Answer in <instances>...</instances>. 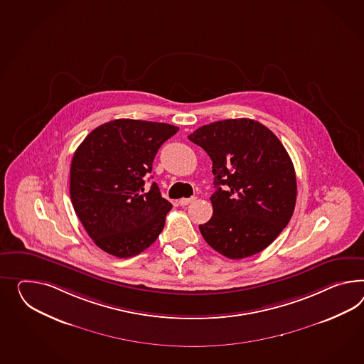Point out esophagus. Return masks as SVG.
Segmentation results:
<instances>
[{
	"instance_id": "esophagus-1",
	"label": "esophagus",
	"mask_w": 364,
	"mask_h": 364,
	"mask_svg": "<svg viewBox=\"0 0 364 364\" xmlns=\"http://www.w3.org/2000/svg\"><path fill=\"white\" fill-rule=\"evenodd\" d=\"M196 200V198H182V199H179V205H190V203H193Z\"/></svg>"
}]
</instances>
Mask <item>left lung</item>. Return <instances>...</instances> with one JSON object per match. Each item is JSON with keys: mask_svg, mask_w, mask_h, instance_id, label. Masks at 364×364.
<instances>
[{"mask_svg": "<svg viewBox=\"0 0 364 364\" xmlns=\"http://www.w3.org/2000/svg\"><path fill=\"white\" fill-rule=\"evenodd\" d=\"M188 140L213 161V218L199 230L225 257L239 260L265 250L294 211V166L281 141L251 119H228L198 128Z\"/></svg>", "mask_w": 364, "mask_h": 364, "instance_id": "left-lung-1", "label": "left lung"}]
</instances>
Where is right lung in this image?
Instances as JSON below:
<instances>
[{"label":"right lung","mask_w":364,"mask_h":364,"mask_svg":"<svg viewBox=\"0 0 364 364\" xmlns=\"http://www.w3.org/2000/svg\"><path fill=\"white\" fill-rule=\"evenodd\" d=\"M178 131L165 122L119 119L97 127L75 151L71 202L100 250L127 259L157 240L173 205L145 179L161 145Z\"/></svg>","instance_id":"1"}]
</instances>
